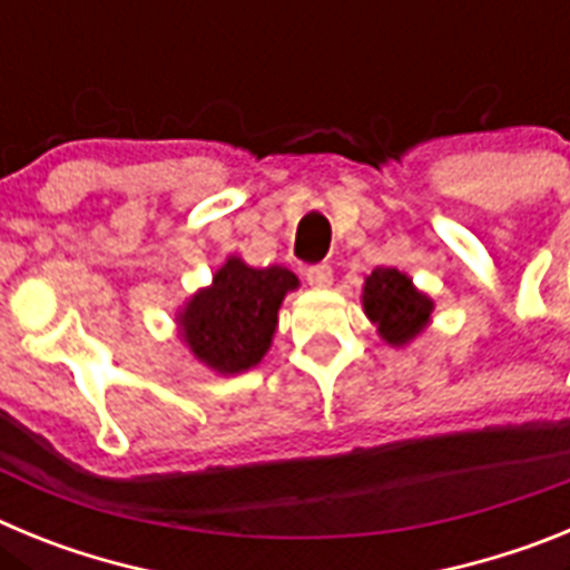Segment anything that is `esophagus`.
I'll return each instance as SVG.
<instances>
[{"label": "esophagus", "mask_w": 570, "mask_h": 570, "mask_svg": "<svg viewBox=\"0 0 570 570\" xmlns=\"http://www.w3.org/2000/svg\"><path fill=\"white\" fill-rule=\"evenodd\" d=\"M305 279H308L311 288H328L331 282H334V271H331L328 262L308 265V271H305Z\"/></svg>", "instance_id": "esophagus-1"}]
</instances>
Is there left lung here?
Masks as SVG:
<instances>
[{"label": "left lung", "mask_w": 570, "mask_h": 570, "mask_svg": "<svg viewBox=\"0 0 570 570\" xmlns=\"http://www.w3.org/2000/svg\"><path fill=\"white\" fill-rule=\"evenodd\" d=\"M362 302L365 314L380 325V334L391 345H405L431 316V299L422 296L396 268H376L367 276Z\"/></svg>", "instance_id": "1"}]
</instances>
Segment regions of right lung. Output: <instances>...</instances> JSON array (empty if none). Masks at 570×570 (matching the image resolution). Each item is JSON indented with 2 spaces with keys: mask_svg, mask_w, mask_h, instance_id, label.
Segmentation results:
<instances>
[{
  "mask_svg": "<svg viewBox=\"0 0 570 570\" xmlns=\"http://www.w3.org/2000/svg\"><path fill=\"white\" fill-rule=\"evenodd\" d=\"M296 288L288 268H248L228 259L208 291H199L183 314L185 342L223 374H239L262 360L276 331L282 296Z\"/></svg>",
  "mask_w": 570,
  "mask_h": 570,
  "instance_id": "obj_1",
  "label": "right lung"
}]
</instances>
